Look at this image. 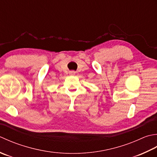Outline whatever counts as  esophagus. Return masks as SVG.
Wrapping results in <instances>:
<instances>
[{"label": "esophagus", "instance_id": "obj_1", "mask_svg": "<svg viewBox=\"0 0 157 157\" xmlns=\"http://www.w3.org/2000/svg\"><path fill=\"white\" fill-rule=\"evenodd\" d=\"M75 71H70V72H69V74L70 75H75Z\"/></svg>", "mask_w": 157, "mask_h": 157}]
</instances>
